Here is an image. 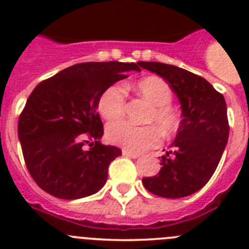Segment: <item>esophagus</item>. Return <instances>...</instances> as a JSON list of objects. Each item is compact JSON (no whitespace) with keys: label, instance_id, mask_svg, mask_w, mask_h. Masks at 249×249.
I'll return each instance as SVG.
<instances>
[{"label":"esophagus","instance_id":"esophagus-1","mask_svg":"<svg viewBox=\"0 0 249 249\" xmlns=\"http://www.w3.org/2000/svg\"><path fill=\"white\" fill-rule=\"evenodd\" d=\"M122 155L123 156H127V157H131V158H137L140 157L138 153H135V152H131L128 149H122Z\"/></svg>","mask_w":249,"mask_h":249}]
</instances>
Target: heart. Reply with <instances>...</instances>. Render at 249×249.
I'll return each instance as SVG.
<instances>
[{"instance_id": "heart-1", "label": "heart", "mask_w": 249, "mask_h": 249, "mask_svg": "<svg viewBox=\"0 0 249 249\" xmlns=\"http://www.w3.org/2000/svg\"><path fill=\"white\" fill-rule=\"evenodd\" d=\"M126 89H133L141 97L148 101L151 108L144 118L146 126H136L127 121L112 122L106 129L108 142L131 152H142L160 143V129L166 137H172L182 126V114L172 103L171 86L158 76H148L135 85H112L101 93L97 102L98 112L105 120L114 121L126 111ZM155 123L156 126L152 125Z\"/></svg>"}]
</instances>
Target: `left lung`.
<instances>
[{
	"label": "left lung",
	"mask_w": 249,
	"mask_h": 249,
	"mask_svg": "<svg viewBox=\"0 0 249 249\" xmlns=\"http://www.w3.org/2000/svg\"><path fill=\"white\" fill-rule=\"evenodd\" d=\"M140 66L163 77L182 107V126L160 160V172L142 179L144 188L164 198H182L199 191L214 173L230 135L223 94L203 77L160 62Z\"/></svg>",
	"instance_id": "obj_1"
}]
</instances>
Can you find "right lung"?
<instances>
[{"label": "right lung", "mask_w": 249, "mask_h": 249, "mask_svg": "<svg viewBox=\"0 0 249 249\" xmlns=\"http://www.w3.org/2000/svg\"><path fill=\"white\" fill-rule=\"evenodd\" d=\"M132 70L141 71L138 63H77L35 87L19 114L18 138L28 172L45 192L77 199L102 188L122 151L100 142L97 102Z\"/></svg>", "instance_id": "add662e5"}]
</instances>
